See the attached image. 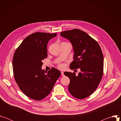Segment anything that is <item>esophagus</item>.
<instances>
[{
    "mask_svg": "<svg viewBox=\"0 0 121 121\" xmlns=\"http://www.w3.org/2000/svg\"><path fill=\"white\" fill-rule=\"evenodd\" d=\"M61 76H65L63 72H61Z\"/></svg>",
    "mask_w": 121,
    "mask_h": 121,
    "instance_id": "esophagus-1",
    "label": "esophagus"
}]
</instances>
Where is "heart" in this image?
<instances>
[{
    "label": "heart",
    "instance_id": "obj_1",
    "mask_svg": "<svg viewBox=\"0 0 121 121\" xmlns=\"http://www.w3.org/2000/svg\"><path fill=\"white\" fill-rule=\"evenodd\" d=\"M58 67H59V68H60V69H63V68H64V66L63 65H62V64H61V65H60Z\"/></svg>",
    "mask_w": 121,
    "mask_h": 121
}]
</instances>
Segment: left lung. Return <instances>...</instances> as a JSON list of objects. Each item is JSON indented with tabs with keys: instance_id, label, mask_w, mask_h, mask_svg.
Segmentation results:
<instances>
[{
	"instance_id": "1",
	"label": "left lung",
	"mask_w": 121,
	"mask_h": 121,
	"mask_svg": "<svg viewBox=\"0 0 121 121\" xmlns=\"http://www.w3.org/2000/svg\"><path fill=\"white\" fill-rule=\"evenodd\" d=\"M60 34L69 40L73 47L74 60L70 68L80 70L78 75L75 72H64L70 79L68 91L73 97L83 99L94 92L101 80L103 72L102 51L96 41L80 30L64 31Z\"/></svg>"
}]
</instances>
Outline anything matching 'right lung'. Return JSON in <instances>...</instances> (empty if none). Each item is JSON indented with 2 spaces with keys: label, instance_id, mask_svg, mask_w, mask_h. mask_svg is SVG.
<instances>
[{
  "label": "right lung",
  "instance_id": "right-lung-1",
  "mask_svg": "<svg viewBox=\"0 0 121 121\" xmlns=\"http://www.w3.org/2000/svg\"><path fill=\"white\" fill-rule=\"evenodd\" d=\"M56 35V33H32L15 52L12 62L15 80L20 90L30 99L39 100L45 98L61 75L55 68L48 72L41 68L42 60L47 57V43Z\"/></svg>",
  "mask_w": 121,
  "mask_h": 121
}]
</instances>
